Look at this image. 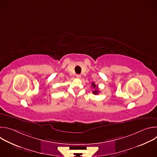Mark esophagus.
<instances>
[{"label":"esophagus","instance_id":"obj_1","mask_svg":"<svg viewBox=\"0 0 157 157\" xmlns=\"http://www.w3.org/2000/svg\"><path fill=\"white\" fill-rule=\"evenodd\" d=\"M76 76L77 78H81V76L80 75H76Z\"/></svg>","mask_w":157,"mask_h":157}]
</instances>
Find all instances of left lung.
<instances>
[{
	"mask_svg": "<svg viewBox=\"0 0 157 157\" xmlns=\"http://www.w3.org/2000/svg\"><path fill=\"white\" fill-rule=\"evenodd\" d=\"M92 87H93V88L94 89V90L93 91V93L94 94H95V95L98 94V93H99V88H98V86H96L94 82H93V83H92Z\"/></svg>",
	"mask_w": 157,
	"mask_h": 157,
	"instance_id": "1",
	"label": "left lung"
}]
</instances>
